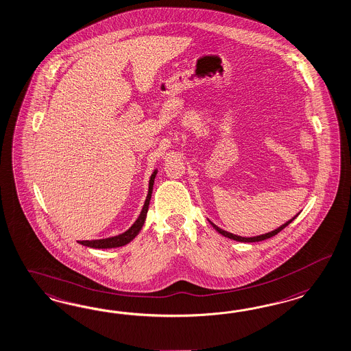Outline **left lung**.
I'll return each instance as SVG.
<instances>
[{
	"label": "left lung",
	"instance_id": "8db88e82",
	"mask_svg": "<svg viewBox=\"0 0 351 351\" xmlns=\"http://www.w3.org/2000/svg\"><path fill=\"white\" fill-rule=\"evenodd\" d=\"M299 215V214H298ZM298 215H295L293 218H291L290 221H286L285 224H282L280 227H278L277 230H271V232H268V233H265V234H259V236H254V237H242V236H237V234H233V233H230V232H227V230H221L219 228L218 226H215L213 221H209L211 226H213V228L217 230L218 233H221V236H224V237H227V239H230V240L239 241V242H259V241L267 240V239H271L273 236H276L277 233H280V230H283V228H286L289 224H290L291 221H293Z\"/></svg>",
	"mask_w": 351,
	"mask_h": 351
}]
</instances>
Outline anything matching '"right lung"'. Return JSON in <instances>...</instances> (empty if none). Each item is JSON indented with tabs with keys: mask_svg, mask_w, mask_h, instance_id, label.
I'll use <instances>...</instances> for the list:
<instances>
[{
	"mask_svg": "<svg viewBox=\"0 0 351 351\" xmlns=\"http://www.w3.org/2000/svg\"><path fill=\"white\" fill-rule=\"evenodd\" d=\"M158 174V169L152 171L151 174L150 180H149V192L146 196V200L143 204V208L141 210L138 218L136 221L130 226V228L123 232L121 234L114 236V237H109V239H101V240H92V241H78L80 245L87 246V247H92V249H112V247H121L127 243H130V241L133 240L142 230L146 217H147V211H149V205H150L151 193H152V189H154V182H155V177Z\"/></svg>",
	"mask_w": 351,
	"mask_h": 351,
	"instance_id": "obj_1",
	"label": "right lung"
}]
</instances>
